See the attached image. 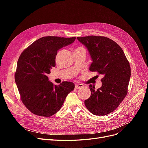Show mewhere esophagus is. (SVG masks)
I'll return each instance as SVG.
<instances>
[{"mask_svg":"<svg viewBox=\"0 0 148 148\" xmlns=\"http://www.w3.org/2000/svg\"><path fill=\"white\" fill-rule=\"evenodd\" d=\"M82 87H83V84H82L78 83V84H75V88L76 89H79V88H82Z\"/></svg>","mask_w":148,"mask_h":148,"instance_id":"obj_1","label":"esophagus"}]
</instances>
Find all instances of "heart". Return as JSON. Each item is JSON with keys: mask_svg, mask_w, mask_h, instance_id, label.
I'll list each match as a JSON object with an SVG mask.
<instances>
[{"mask_svg": "<svg viewBox=\"0 0 148 148\" xmlns=\"http://www.w3.org/2000/svg\"><path fill=\"white\" fill-rule=\"evenodd\" d=\"M79 48H82V47H79Z\"/></svg>", "mask_w": 148, "mask_h": 148, "instance_id": "1", "label": "heart"}]
</instances>
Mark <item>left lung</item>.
Here are the masks:
<instances>
[{
    "instance_id": "1",
    "label": "left lung",
    "mask_w": 148,
    "mask_h": 148,
    "mask_svg": "<svg viewBox=\"0 0 148 148\" xmlns=\"http://www.w3.org/2000/svg\"><path fill=\"white\" fill-rule=\"evenodd\" d=\"M86 47L92 60L89 70L103 76L102 86L95 90L89 85L91 95L84 104L96 115H106L119 106L127 94L131 69L120 46L108 38L96 36L77 38Z\"/></svg>"
}]
</instances>
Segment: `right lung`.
Returning <instances> with one entry per match:
<instances>
[{
	"label": "right lung",
	"mask_w": 148,
	"mask_h": 148,
	"mask_svg": "<svg viewBox=\"0 0 148 148\" xmlns=\"http://www.w3.org/2000/svg\"><path fill=\"white\" fill-rule=\"evenodd\" d=\"M76 38L46 36L38 39L21 53L17 62L15 79L21 101L29 111L51 117L63 105L73 83L64 82L54 86L47 75L56 66L59 49L72 44Z\"/></svg>",
	"instance_id": "add662e5"
}]
</instances>
